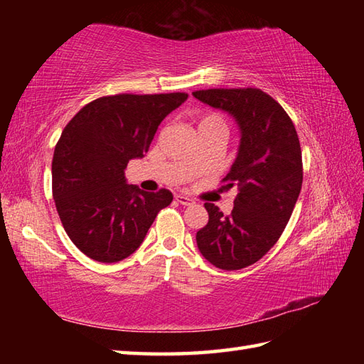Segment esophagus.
Masks as SVG:
<instances>
[{"label":"esophagus","mask_w":364,"mask_h":364,"mask_svg":"<svg viewBox=\"0 0 364 364\" xmlns=\"http://www.w3.org/2000/svg\"><path fill=\"white\" fill-rule=\"evenodd\" d=\"M175 200H176V202L180 203V205H183V206H189V205L194 203V200L189 198L188 196H183V194H176V196H175Z\"/></svg>","instance_id":"34e87169"}]
</instances>
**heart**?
<instances>
[{"instance_id":"obj_1","label":"heart","mask_w":364,"mask_h":364,"mask_svg":"<svg viewBox=\"0 0 364 364\" xmlns=\"http://www.w3.org/2000/svg\"><path fill=\"white\" fill-rule=\"evenodd\" d=\"M198 128H218L220 131H225V122L219 114H205L198 120Z\"/></svg>"}]
</instances>
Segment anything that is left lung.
<instances>
[{
	"mask_svg": "<svg viewBox=\"0 0 364 364\" xmlns=\"http://www.w3.org/2000/svg\"><path fill=\"white\" fill-rule=\"evenodd\" d=\"M192 95L231 115L241 134L223 178L228 188L237 186L235 208L223 215L205 203L210 220L197 231V247L215 267L244 269L272 249L296 206L304 180L297 131L283 107L259 89H208Z\"/></svg>",
	"mask_w": 364,
	"mask_h": 364,
	"instance_id": "left-lung-1",
	"label": "left lung"
}]
</instances>
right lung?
<instances>
[{
  "label": "right lung",
  "instance_id": "right-lung-1",
  "mask_svg": "<svg viewBox=\"0 0 364 364\" xmlns=\"http://www.w3.org/2000/svg\"><path fill=\"white\" fill-rule=\"evenodd\" d=\"M186 100L181 92L102 97L67 123L53 154V198L68 237L89 258H128L172 203L167 189L128 184L125 168L145 156L159 123Z\"/></svg>",
  "mask_w": 364,
  "mask_h": 364
}]
</instances>
